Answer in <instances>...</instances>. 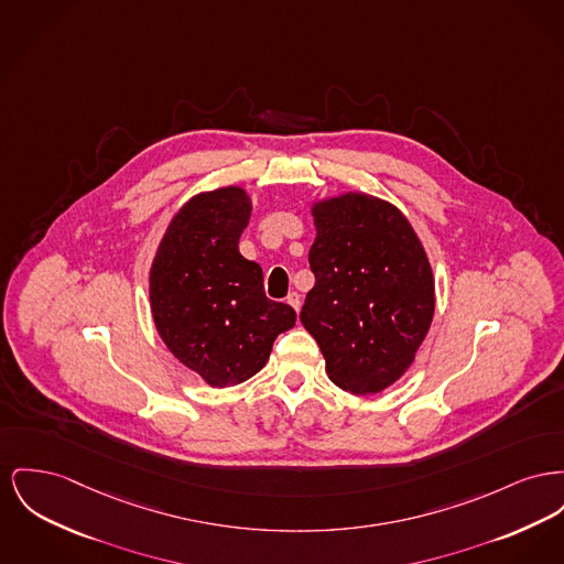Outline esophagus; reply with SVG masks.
<instances>
[{
    "label": "esophagus",
    "mask_w": 564,
    "mask_h": 564,
    "mask_svg": "<svg viewBox=\"0 0 564 564\" xmlns=\"http://www.w3.org/2000/svg\"><path fill=\"white\" fill-rule=\"evenodd\" d=\"M288 304L299 313L300 311V304H302V300H300V294H296V292H292L290 296H288Z\"/></svg>",
    "instance_id": "esophagus-1"
}]
</instances>
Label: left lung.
I'll list each match as a JSON object with an SVG mask.
<instances>
[{"label":"left lung","instance_id":"obj_1","mask_svg":"<svg viewBox=\"0 0 564 564\" xmlns=\"http://www.w3.org/2000/svg\"><path fill=\"white\" fill-rule=\"evenodd\" d=\"M315 285L300 322L317 340L332 383L377 394L413 365L431 330L434 281L429 256L394 204L343 194L313 204Z\"/></svg>","mask_w":564,"mask_h":564}]
</instances>
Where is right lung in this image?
<instances>
[{"instance_id": "obj_1", "label": "right lung", "mask_w": 564, "mask_h": 564, "mask_svg": "<svg viewBox=\"0 0 564 564\" xmlns=\"http://www.w3.org/2000/svg\"><path fill=\"white\" fill-rule=\"evenodd\" d=\"M249 217L242 187L194 196L172 217L149 274L155 328L210 388L253 377L274 338L296 324L290 304L265 299L260 264L238 251Z\"/></svg>"}]
</instances>
